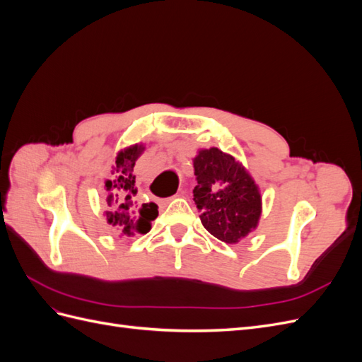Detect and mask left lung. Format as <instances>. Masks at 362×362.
Returning a JSON list of instances; mask_svg holds the SVG:
<instances>
[{"mask_svg":"<svg viewBox=\"0 0 362 362\" xmlns=\"http://www.w3.org/2000/svg\"><path fill=\"white\" fill-rule=\"evenodd\" d=\"M198 185L193 201L201 210L204 228L225 243H238L255 229L261 196L250 175L221 149H204L193 160Z\"/></svg>","mask_w":362,"mask_h":362,"instance_id":"obj_1","label":"left lung"}]
</instances>
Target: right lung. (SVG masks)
Listing matches in <instances>:
<instances>
[{"label": "right lung", "instance_id": "1", "mask_svg": "<svg viewBox=\"0 0 362 362\" xmlns=\"http://www.w3.org/2000/svg\"><path fill=\"white\" fill-rule=\"evenodd\" d=\"M141 151L144 146L139 145L120 151L113 168V180L105 181L107 223L119 234H146L151 231V222L158 216L157 204L137 202L134 164Z\"/></svg>", "mask_w": 362, "mask_h": 362}]
</instances>
